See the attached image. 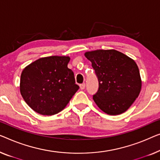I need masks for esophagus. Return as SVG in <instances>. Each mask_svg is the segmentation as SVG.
Listing matches in <instances>:
<instances>
[{
    "mask_svg": "<svg viewBox=\"0 0 160 160\" xmlns=\"http://www.w3.org/2000/svg\"><path fill=\"white\" fill-rule=\"evenodd\" d=\"M85 84L84 83V84H80V89H85Z\"/></svg>",
    "mask_w": 160,
    "mask_h": 160,
    "instance_id": "1",
    "label": "esophagus"
}]
</instances>
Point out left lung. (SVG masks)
I'll use <instances>...</instances> for the list:
<instances>
[{
    "instance_id": "8db88e82",
    "label": "left lung",
    "mask_w": 160,
    "mask_h": 160,
    "mask_svg": "<svg viewBox=\"0 0 160 160\" xmlns=\"http://www.w3.org/2000/svg\"><path fill=\"white\" fill-rule=\"evenodd\" d=\"M98 78L99 89L93 95L97 105L108 115L126 112L137 98L142 80L136 62L115 50L85 52Z\"/></svg>"
}]
</instances>
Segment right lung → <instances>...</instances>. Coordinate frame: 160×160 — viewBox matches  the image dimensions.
<instances>
[{
    "mask_svg": "<svg viewBox=\"0 0 160 160\" xmlns=\"http://www.w3.org/2000/svg\"><path fill=\"white\" fill-rule=\"evenodd\" d=\"M68 56L37 60L23 70L20 92L32 110L42 115L57 114L66 108L79 89L68 68Z\"/></svg>",
    "mask_w": 160,
    "mask_h": 160,
    "instance_id": "add662e5",
    "label": "right lung"
}]
</instances>
